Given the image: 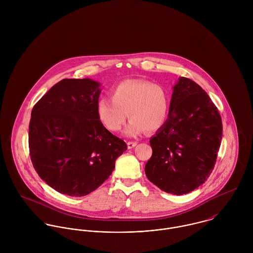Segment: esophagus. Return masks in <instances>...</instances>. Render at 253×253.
Here are the masks:
<instances>
[{
	"label": "esophagus",
	"instance_id": "esophagus-1",
	"mask_svg": "<svg viewBox=\"0 0 253 253\" xmlns=\"http://www.w3.org/2000/svg\"><path fill=\"white\" fill-rule=\"evenodd\" d=\"M137 145V142L136 141H128L127 142V147H128V149H132L133 147H135Z\"/></svg>",
	"mask_w": 253,
	"mask_h": 253
}]
</instances>
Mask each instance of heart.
Segmentation results:
<instances>
[{"label": "heart", "mask_w": 253, "mask_h": 253, "mask_svg": "<svg viewBox=\"0 0 253 253\" xmlns=\"http://www.w3.org/2000/svg\"><path fill=\"white\" fill-rule=\"evenodd\" d=\"M169 97L166 89L144 80H126L111 90V99L101 98L97 115L110 131H119L127 118L131 119L126 134L136 136L144 131L162 127L169 114Z\"/></svg>", "instance_id": "1"}]
</instances>
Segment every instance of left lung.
Returning a JSON list of instances; mask_svg holds the SVG:
<instances>
[{
    "label": "left lung",
    "mask_w": 253,
    "mask_h": 253,
    "mask_svg": "<svg viewBox=\"0 0 253 253\" xmlns=\"http://www.w3.org/2000/svg\"><path fill=\"white\" fill-rule=\"evenodd\" d=\"M221 139L216 106L197 83L181 77L173 86L169 118L150 139L147 178L169 194L194 191L212 172Z\"/></svg>",
    "instance_id": "left-lung-1"
}]
</instances>
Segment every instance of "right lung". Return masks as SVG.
Listing matches in <instances>:
<instances>
[{"mask_svg": "<svg viewBox=\"0 0 253 253\" xmlns=\"http://www.w3.org/2000/svg\"><path fill=\"white\" fill-rule=\"evenodd\" d=\"M99 83L63 79L32 109L29 152L39 176L57 192L83 197L108 179L126 149L97 115Z\"/></svg>", "mask_w": 253, "mask_h": 253, "instance_id": "right-lung-1", "label": "right lung"}]
</instances>
